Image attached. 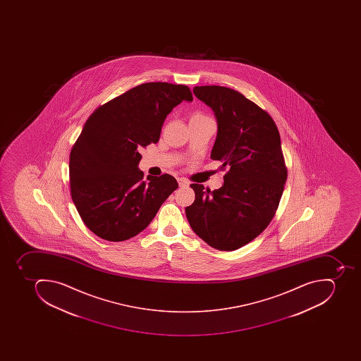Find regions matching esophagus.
<instances>
[{
    "mask_svg": "<svg viewBox=\"0 0 361 361\" xmlns=\"http://www.w3.org/2000/svg\"><path fill=\"white\" fill-rule=\"evenodd\" d=\"M178 180V185L180 186V188H186V186H188L190 185V183H188V179L183 178V177H180V178L177 179Z\"/></svg>",
    "mask_w": 361,
    "mask_h": 361,
    "instance_id": "1",
    "label": "esophagus"
}]
</instances>
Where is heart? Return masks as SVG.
<instances>
[{
	"instance_id": "b5f03b06",
	"label": "heart",
	"mask_w": 361,
	"mask_h": 361,
	"mask_svg": "<svg viewBox=\"0 0 361 361\" xmlns=\"http://www.w3.org/2000/svg\"><path fill=\"white\" fill-rule=\"evenodd\" d=\"M194 116H197V117H205L204 115H202V114H195V115H194Z\"/></svg>"
}]
</instances>
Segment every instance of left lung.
Masks as SVG:
<instances>
[{"label": "left lung", "mask_w": 361, "mask_h": 361, "mask_svg": "<svg viewBox=\"0 0 361 361\" xmlns=\"http://www.w3.org/2000/svg\"><path fill=\"white\" fill-rule=\"evenodd\" d=\"M218 123L211 159L228 168L224 185L211 192L192 184L185 209L194 233L211 247L235 250L255 239L276 214L287 180L281 140L272 117L233 89L194 87Z\"/></svg>", "instance_id": "obj_1"}]
</instances>
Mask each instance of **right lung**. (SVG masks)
<instances>
[{
	"instance_id": "1",
	"label": "right lung",
	"mask_w": 361,
	"mask_h": 361,
	"mask_svg": "<svg viewBox=\"0 0 361 361\" xmlns=\"http://www.w3.org/2000/svg\"><path fill=\"white\" fill-rule=\"evenodd\" d=\"M183 100H193L188 85L142 83L87 119L68 168L74 205L94 235L109 242L132 238L178 188L168 173L145 180L137 166L139 149L159 141L166 117Z\"/></svg>"
}]
</instances>
